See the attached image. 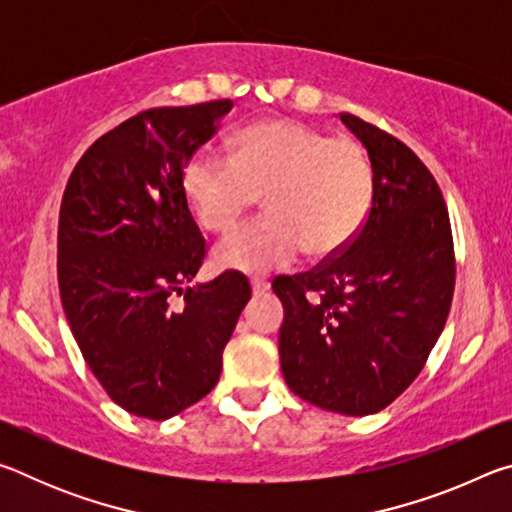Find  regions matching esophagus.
I'll use <instances>...</instances> for the list:
<instances>
[{"label": "esophagus", "instance_id": "34e87169", "mask_svg": "<svg viewBox=\"0 0 512 512\" xmlns=\"http://www.w3.org/2000/svg\"><path fill=\"white\" fill-rule=\"evenodd\" d=\"M250 287H253L255 296H262V293H266L268 287H271V282L264 280V277H253V280H250Z\"/></svg>", "mask_w": 512, "mask_h": 512}]
</instances>
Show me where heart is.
I'll return each instance as SVG.
<instances>
[{
  "label": "heart",
  "mask_w": 512,
  "mask_h": 512,
  "mask_svg": "<svg viewBox=\"0 0 512 512\" xmlns=\"http://www.w3.org/2000/svg\"><path fill=\"white\" fill-rule=\"evenodd\" d=\"M196 221L228 232L262 196L264 219L235 230L214 250L221 268L266 273L302 250L332 257L359 235L375 203V167L361 144L329 137L302 121L246 128L232 158L196 153L183 171Z\"/></svg>",
  "instance_id": "b5f03b06"
}]
</instances>
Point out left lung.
I'll return each instance as SVG.
<instances>
[{
  "instance_id": "left-lung-1",
  "label": "left lung",
  "mask_w": 512,
  "mask_h": 512,
  "mask_svg": "<svg viewBox=\"0 0 512 512\" xmlns=\"http://www.w3.org/2000/svg\"><path fill=\"white\" fill-rule=\"evenodd\" d=\"M341 121L368 149L375 203L341 253L277 277L280 363L302 400L370 415L420 375L452 307L456 262L443 192L409 146L350 112Z\"/></svg>"
}]
</instances>
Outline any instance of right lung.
<instances>
[{
  "label": "right lung",
  "instance_id": "obj_1",
  "mask_svg": "<svg viewBox=\"0 0 512 512\" xmlns=\"http://www.w3.org/2000/svg\"><path fill=\"white\" fill-rule=\"evenodd\" d=\"M230 110L219 99L137 112L83 153L60 203L67 323L110 400L140 418H173L212 391L250 300L237 271L189 284L205 239L183 171Z\"/></svg>",
  "mask_w": 512,
  "mask_h": 512
}]
</instances>
